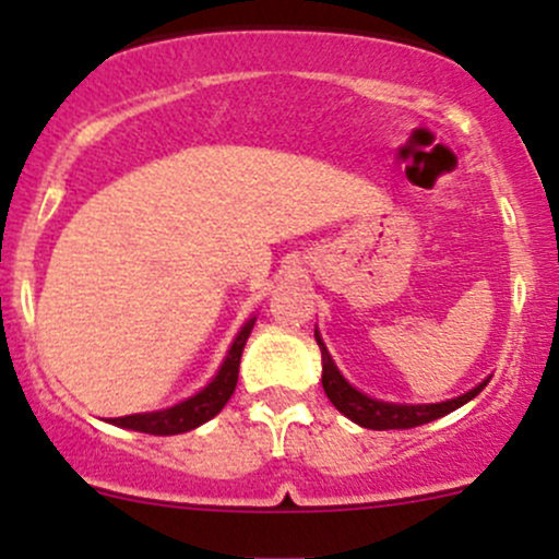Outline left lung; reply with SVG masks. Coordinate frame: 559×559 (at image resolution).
Masks as SVG:
<instances>
[{
	"instance_id": "left-lung-1",
	"label": "left lung",
	"mask_w": 559,
	"mask_h": 559,
	"mask_svg": "<svg viewBox=\"0 0 559 559\" xmlns=\"http://www.w3.org/2000/svg\"><path fill=\"white\" fill-rule=\"evenodd\" d=\"M316 343L321 348V386H324L330 403L341 411L343 416H348L357 425L368 427V430H411V427L427 425V421H436L441 416L452 414V411L465 405L467 400L476 397L484 384H478L471 392L460 394V397L447 400V403H432V405H397V403H381V400L368 397V394L357 392L346 379L341 376V370L335 368L332 357L326 354L324 343H321L319 332H316Z\"/></svg>"
}]
</instances>
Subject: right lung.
<instances>
[{
	"mask_svg": "<svg viewBox=\"0 0 559 559\" xmlns=\"http://www.w3.org/2000/svg\"><path fill=\"white\" fill-rule=\"evenodd\" d=\"M253 321L248 319L243 330L235 337L233 348H229L227 359H224L222 370L216 373V379L211 381L202 392H197L194 397L183 400V403L173 405V408L154 411V414H132V416H118V419H110L112 425L127 427V430L148 432V436H178V432H189L194 427L205 425L207 419L218 414V411L227 405V400L233 397L235 386H238V368H240V354H243V346L253 330Z\"/></svg>",
	"mask_w": 559,
	"mask_h": 559,
	"instance_id": "1",
	"label": "right lung"
}]
</instances>
